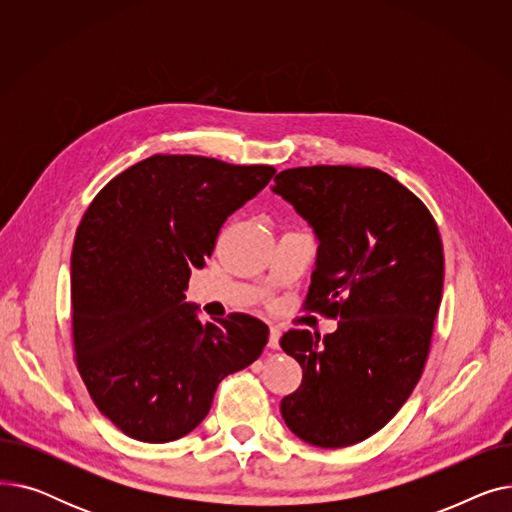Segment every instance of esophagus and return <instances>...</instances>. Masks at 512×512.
<instances>
[{
    "label": "esophagus",
    "instance_id": "1",
    "mask_svg": "<svg viewBox=\"0 0 512 512\" xmlns=\"http://www.w3.org/2000/svg\"><path fill=\"white\" fill-rule=\"evenodd\" d=\"M267 346L274 348V351L276 348H280V330L276 326L270 328V340H267Z\"/></svg>",
    "mask_w": 512,
    "mask_h": 512
}]
</instances>
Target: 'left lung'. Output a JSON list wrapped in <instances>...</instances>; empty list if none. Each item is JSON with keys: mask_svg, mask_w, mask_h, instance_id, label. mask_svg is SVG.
<instances>
[{"mask_svg": "<svg viewBox=\"0 0 512 512\" xmlns=\"http://www.w3.org/2000/svg\"><path fill=\"white\" fill-rule=\"evenodd\" d=\"M319 238L305 311L338 330H288L282 351L303 382L280 411L301 440L344 448L382 429L417 386L442 301L444 249L434 215L375 168L307 166L274 178Z\"/></svg>", "mask_w": 512, "mask_h": 512, "instance_id": "1", "label": "left lung"}]
</instances>
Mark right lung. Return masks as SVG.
Segmentation results:
<instances>
[{"instance_id":"right-lung-1","label":"right lung","mask_w":512,"mask_h":512,"mask_svg":"<svg viewBox=\"0 0 512 512\" xmlns=\"http://www.w3.org/2000/svg\"><path fill=\"white\" fill-rule=\"evenodd\" d=\"M276 170L201 155H151L107 182L76 228L72 344L95 407L126 436L164 444L205 419L215 388L270 336L230 313L205 324L184 303L230 213Z\"/></svg>"}]
</instances>
